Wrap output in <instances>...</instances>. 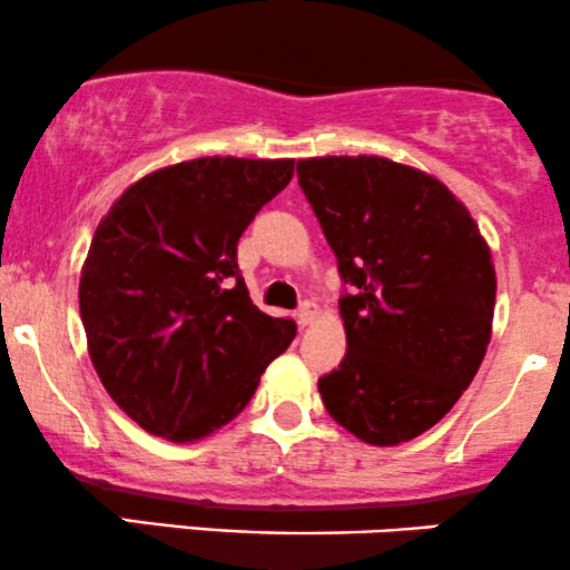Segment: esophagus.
Segmentation results:
<instances>
[{
    "label": "esophagus",
    "instance_id": "1",
    "mask_svg": "<svg viewBox=\"0 0 570 570\" xmlns=\"http://www.w3.org/2000/svg\"><path fill=\"white\" fill-rule=\"evenodd\" d=\"M318 313H321V307L315 305V303H311V299H307V303L299 305V311H297V321H299V326H311L313 321L318 318Z\"/></svg>",
    "mask_w": 570,
    "mask_h": 570
}]
</instances>
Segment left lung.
Returning <instances> with one entry per match:
<instances>
[{
    "instance_id": "obj_1",
    "label": "left lung",
    "mask_w": 570,
    "mask_h": 570,
    "mask_svg": "<svg viewBox=\"0 0 570 570\" xmlns=\"http://www.w3.org/2000/svg\"><path fill=\"white\" fill-rule=\"evenodd\" d=\"M297 177L340 276L347 353L321 376L332 420L397 445L449 414L491 342L497 271L470 209L438 177L385 156H315Z\"/></svg>"
}]
</instances>
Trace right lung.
Returning <instances> with one entry per match:
<instances>
[{"instance_id":"1","label":"right lung","mask_w":570,"mask_h":570,"mask_svg":"<svg viewBox=\"0 0 570 570\" xmlns=\"http://www.w3.org/2000/svg\"><path fill=\"white\" fill-rule=\"evenodd\" d=\"M292 175L294 159L204 156L140 177L100 219L79 278L87 351L146 433L194 443L236 420L297 334L252 305L236 263Z\"/></svg>"}]
</instances>
